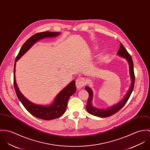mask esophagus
<instances>
[{
  "instance_id": "1",
  "label": "esophagus",
  "mask_w": 150,
  "mask_h": 150,
  "mask_svg": "<svg viewBox=\"0 0 150 150\" xmlns=\"http://www.w3.org/2000/svg\"><path fill=\"white\" fill-rule=\"evenodd\" d=\"M86 83V81L83 78H78L76 81V86L78 89H81Z\"/></svg>"
}]
</instances>
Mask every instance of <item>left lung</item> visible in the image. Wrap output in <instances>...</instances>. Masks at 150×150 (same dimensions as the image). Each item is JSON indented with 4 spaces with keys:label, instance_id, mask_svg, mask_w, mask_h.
I'll return each mask as SVG.
<instances>
[{
    "label": "left lung",
    "instance_id": "left-lung-1",
    "mask_svg": "<svg viewBox=\"0 0 150 150\" xmlns=\"http://www.w3.org/2000/svg\"><path fill=\"white\" fill-rule=\"evenodd\" d=\"M119 56L125 58L127 61L128 62L129 66V74L130 78L131 80V85L129 90L124 98L120 100L118 103L116 104L111 106L110 107L107 108L106 109H100L94 107L92 103V100L93 98V93L92 90L88 86L85 87V89L89 94L88 98L87 100V105H86V110L87 112L92 115L100 117H107L110 116L114 114H115L118 111H119L126 103L127 100L130 97V96L133 91L134 88V74L133 71V63L132 57L131 55L128 53L127 50H126L123 45L120 43V48L117 53Z\"/></svg>",
    "mask_w": 150,
    "mask_h": 150
}]
</instances>
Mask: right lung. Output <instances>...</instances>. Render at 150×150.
<instances>
[{
    "label": "right lung",
    "instance_id": "1",
    "mask_svg": "<svg viewBox=\"0 0 150 150\" xmlns=\"http://www.w3.org/2000/svg\"><path fill=\"white\" fill-rule=\"evenodd\" d=\"M60 34V32H45L35 34L29 38L22 45L16 59L14 68V85L18 99L25 109L33 116L37 118L50 120L57 118L63 115L67 108V103L69 97L76 91L75 81L73 80L63 89L56 97L53 102L49 105H41L34 103L28 100L19 91L16 80V66L17 61L29 50L38 41L45 38L55 37Z\"/></svg>",
    "mask_w": 150,
    "mask_h": 150
}]
</instances>
